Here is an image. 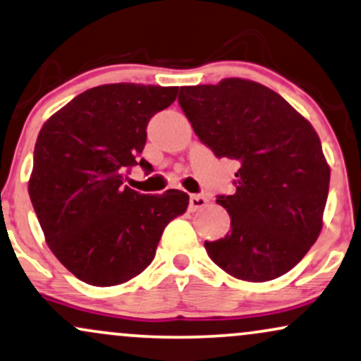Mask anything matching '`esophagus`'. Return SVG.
Listing matches in <instances>:
<instances>
[{
    "instance_id": "34e87169",
    "label": "esophagus",
    "mask_w": 361,
    "mask_h": 361,
    "mask_svg": "<svg viewBox=\"0 0 361 361\" xmlns=\"http://www.w3.org/2000/svg\"><path fill=\"white\" fill-rule=\"evenodd\" d=\"M206 204H207V199L202 196V194H190V197H189L190 211H199Z\"/></svg>"
}]
</instances>
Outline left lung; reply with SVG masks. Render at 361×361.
<instances>
[{
  "label": "left lung",
  "instance_id": "8db88e82",
  "mask_svg": "<svg viewBox=\"0 0 361 361\" xmlns=\"http://www.w3.org/2000/svg\"><path fill=\"white\" fill-rule=\"evenodd\" d=\"M179 104L216 157L240 162L236 192L216 199L231 231L204 241L207 255L241 281L287 274L323 228L329 165L316 130L281 94L248 79L184 86Z\"/></svg>",
  "mask_w": 361,
  "mask_h": 361
}]
</instances>
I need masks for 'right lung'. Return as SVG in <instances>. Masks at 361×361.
<instances>
[{"instance_id":"right-lung-1","label":"right lung","mask_w":361,"mask_h":361,"mask_svg":"<svg viewBox=\"0 0 361 361\" xmlns=\"http://www.w3.org/2000/svg\"><path fill=\"white\" fill-rule=\"evenodd\" d=\"M177 92L131 82L87 89L38 133L30 199L49 248L89 286H120L142 274L165 226L188 209L182 190L148 196L123 185L133 165L152 172L140 159L147 125Z\"/></svg>"}]
</instances>
